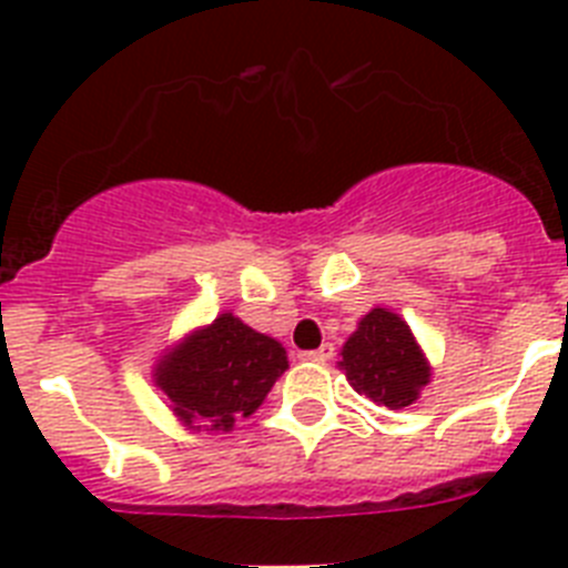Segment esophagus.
<instances>
[{
  "label": "esophagus",
  "instance_id": "34e87169",
  "mask_svg": "<svg viewBox=\"0 0 568 568\" xmlns=\"http://www.w3.org/2000/svg\"><path fill=\"white\" fill-rule=\"evenodd\" d=\"M333 355H335V346L333 344H324V346H318V349L301 353V358L313 361V364H327V361H333Z\"/></svg>",
  "mask_w": 568,
  "mask_h": 568
}]
</instances>
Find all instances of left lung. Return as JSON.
Segmentation results:
<instances>
[{
	"label": "left lung",
	"instance_id": "obj_1",
	"mask_svg": "<svg viewBox=\"0 0 568 568\" xmlns=\"http://www.w3.org/2000/svg\"><path fill=\"white\" fill-rule=\"evenodd\" d=\"M341 369L355 393L389 409H406L429 384V366L413 333L395 313L373 310L341 349Z\"/></svg>",
	"mask_w": 568,
	"mask_h": 568
}]
</instances>
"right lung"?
I'll return each instance as SVG.
<instances>
[{
	"instance_id": "obj_1",
	"label": "right lung",
	"mask_w": 568,
	"mask_h": 568,
	"mask_svg": "<svg viewBox=\"0 0 568 568\" xmlns=\"http://www.w3.org/2000/svg\"><path fill=\"white\" fill-rule=\"evenodd\" d=\"M284 369L287 353L278 341L224 313L207 329L190 335L175 353L164 355L155 384L184 424L227 433L239 415L247 418L258 409Z\"/></svg>"
}]
</instances>
